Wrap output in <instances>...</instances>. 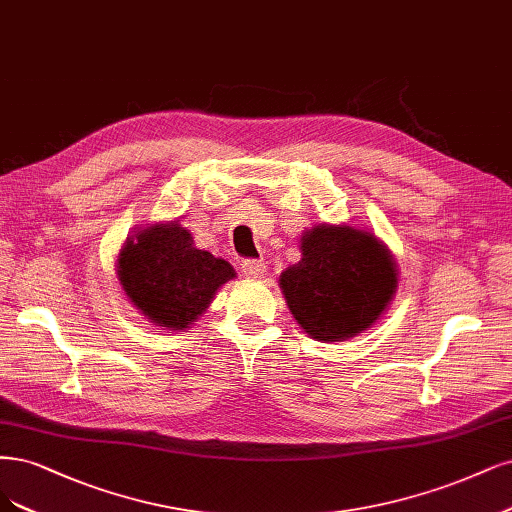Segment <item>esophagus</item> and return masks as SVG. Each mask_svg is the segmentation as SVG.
<instances>
[{"label":"esophagus","instance_id":"obj_1","mask_svg":"<svg viewBox=\"0 0 512 512\" xmlns=\"http://www.w3.org/2000/svg\"><path fill=\"white\" fill-rule=\"evenodd\" d=\"M241 269L252 279H262L264 275H267V264H264L262 260H245Z\"/></svg>","mask_w":512,"mask_h":512}]
</instances>
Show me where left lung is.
<instances>
[{"mask_svg": "<svg viewBox=\"0 0 512 512\" xmlns=\"http://www.w3.org/2000/svg\"><path fill=\"white\" fill-rule=\"evenodd\" d=\"M279 288L311 339L347 341L390 307L398 264L375 233L324 222L301 235V260L279 275Z\"/></svg>", "mask_w": 512, "mask_h": 512, "instance_id": "left-lung-1", "label": "left lung"}]
</instances>
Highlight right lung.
I'll list each match as a JSON object with an SVG mask.
<instances>
[{"mask_svg":"<svg viewBox=\"0 0 512 512\" xmlns=\"http://www.w3.org/2000/svg\"><path fill=\"white\" fill-rule=\"evenodd\" d=\"M118 284L135 309L163 330L182 332L237 277L224 258L199 250L180 220L137 228L116 260Z\"/></svg>","mask_w":512,"mask_h":512,"instance_id":"1","label":"right lung"}]
</instances>
